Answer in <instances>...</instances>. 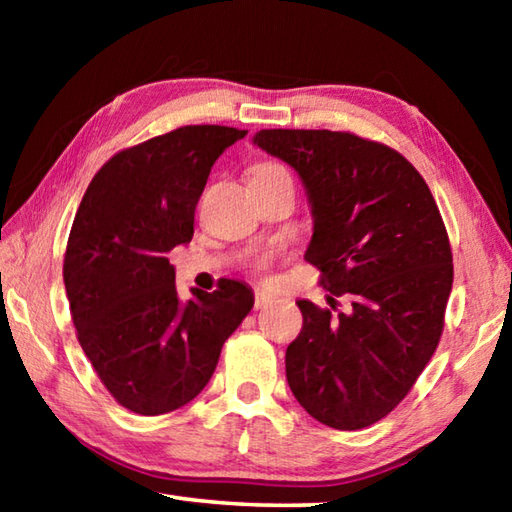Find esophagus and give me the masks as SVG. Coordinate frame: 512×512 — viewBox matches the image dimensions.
Returning a JSON list of instances; mask_svg holds the SVG:
<instances>
[{
    "label": "esophagus",
    "mask_w": 512,
    "mask_h": 512,
    "mask_svg": "<svg viewBox=\"0 0 512 512\" xmlns=\"http://www.w3.org/2000/svg\"><path fill=\"white\" fill-rule=\"evenodd\" d=\"M273 302H275V298L268 296L266 291H257L255 293V309H264L268 305H273Z\"/></svg>",
    "instance_id": "1"
}]
</instances>
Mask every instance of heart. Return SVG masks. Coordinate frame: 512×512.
I'll use <instances>...</instances> for the list:
<instances>
[{
    "label": "heart",
    "instance_id": "heart-1",
    "mask_svg": "<svg viewBox=\"0 0 512 512\" xmlns=\"http://www.w3.org/2000/svg\"><path fill=\"white\" fill-rule=\"evenodd\" d=\"M271 171H287L284 167H280V164H273V162H266V164H259V167L255 169V173H271ZM273 253H264V255H259L255 262H253V268L255 271H264V268H268L271 266V262H273Z\"/></svg>",
    "mask_w": 512,
    "mask_h": 512
}]
</instances>
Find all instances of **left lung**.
<instances>
[{
	"label": "left lung",
	"mask_w": 512,
	"mask_h": 512,
	"mask_svg": "<svg viewBox=\"0 0 512 512\" xmlns=\"http://www.w3.org/2000/svg\"><path fill=\"white\" fill-rule=\"evenodd\" d=\"M253 142L298 171L314 216L305 259L348 314L298 300L287 381L332 429L386 418L436 352L454 282L452 248L427 183L386 144L341 131L266 128ZM334 300V298H332Z\"/></svg>",
	"instance_id": "8db88e82"
}]
</instances>
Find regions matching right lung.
<instances>
[{"instance_id":"add662e5","label":"right lung","mask_w":512,"mask_h":512,"mask_svg":"<svg viewBox=\"0 0 512 512\" xmlns=\"http://www.w3.org/2000/svg\"><path fill=\"white\" fill-rule=\"evenodd\" d=\"M248 131L183 126L119 151L92 178L67 239L63 280L76 336L108 393L140 415L203 391L253 289L221 280L183 302L169 253L194 237L216 158Z\"/></svg>"}]
</instances>
